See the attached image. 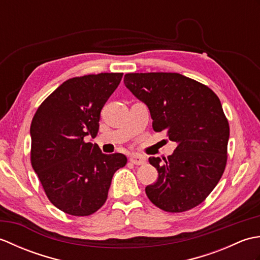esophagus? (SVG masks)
Instances as JSON below:
<instances>
[{"label": "esophagus", "instance_id": "obj_1", "mask_svg": "<svg viewBox=\"0 0 260 260\" xmlns=\"http://www.w3.org/2000/svg\"><path fill=\"white\" fill-rule=\"evenodd\" d=\"M129 162L135 164V165H142V164H144L146 161L143 156L137 155V154H133V155L129 156Z\"/></svg>", "mask_w": 260, "mask_h": 260}]
</instances>
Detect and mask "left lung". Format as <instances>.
<instances>
[{
  "label": "left lung",
  "mask_w": 260,
  "mask_h": 260,
  "mask_svg": "<svg viewBox=\"0 0 260 260\" xmlns=\"http://www.w3.org/2000/svg\"><path fill=\"white\" fill-rule=\"evenodd\" d=\"M124 84L147 105L153 129L178 144L164 162L148 158L158 179L145 187L147 198L172 213L199 206L227 165L230 129L220 99L208 86L176 73L127 74Z\"/></svg>",
  "instance_id": "left-lung-1"
}]
</instances>
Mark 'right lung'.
I'll return each instance as SVG.
<instances>
[{
    "label": "right lung",
    "instance_id": "1",
    "mask_svg": "<svg viewBox=\"0 0 260 260\" xmlns=\"http://www.w3.org/2000/svg\"><path fill=\"white\" fill-rule=\"evenodd\" d=\"M123 74L102 73L66 80L33 116L31 164L54 207L76 217L96 212L106 202L124 154H103L85 137H96L105 103Z\"/></svg>",
    "mask_w": 260,
    "mask_h": 260
}]
</instances>
